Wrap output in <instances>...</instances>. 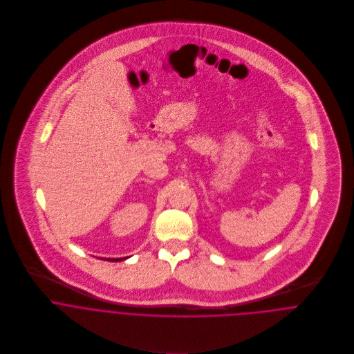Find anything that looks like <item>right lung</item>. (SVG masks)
Masks as SVG:
<instances>
[{
	"label": "right lung",
	"instance_id": "obj_1",
	"mask_svg": "<svg viewBox=\"0 0 354 354\" xmlns=\"http://www.w3.org/2000/svg\"><path fill=\"white\" fill-rule=\"evenodd\" d=\"M127 257H120V259H102V260H109V261H121V260H125Z\"/></svg>",
	"mask_w": 354,
	"mask_h": 354
}]
</instances>
